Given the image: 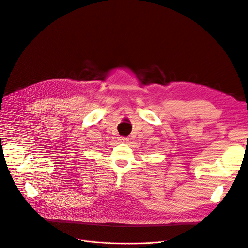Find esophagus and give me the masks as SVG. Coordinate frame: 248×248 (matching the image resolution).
<instances>
[{
  "mask_svg": "<svg viewBox=\"0 0 248 248\" xmlns=\"http://www.w3.org/2000/svg\"><path fill=\"white\" fill-rule=\"evenodd\" d=\"M119 140H120V141H122V142H127V141L129 140L128 138H123V137H120Z\"/></svg>",
  "mask_w": 248,
  "mask_h": 248,
  "instance_id": "34e87169",
  "label": "esophagus"
}]
</instances>
